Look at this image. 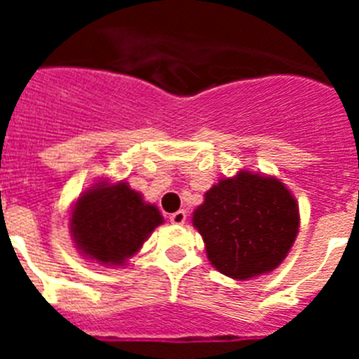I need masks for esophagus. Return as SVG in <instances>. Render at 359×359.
Masks as SVG:
<instances>
[{"mask_svg":"<svg viewBox=\"0 0 359 359\" xmlns=\"http://www.w3.org/2000/svg\"><path fill=\"white\" fill-rule=\"evenodd\" d=\"M187 221V212L185 210H177L174 214H170V223L172 224H183Z\"/></svg>","mask_w":359,"mask_h":359,"instance_id":"obj_1","label":"esophagus"}]
</instances>
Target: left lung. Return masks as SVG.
Here are the masks:
<instances>
[{"instance_id": "obj_1", "label": "left lung", "mask_w": 359, "mask_h": 359, "mask_svg": "<svg viewBox=\"0 0 359 359\" xmlns=\"http://www.w3.org/2000/svg\"><path fill=\"white\" fill-rule=\"evenodd\" d=\"M208 261L236 280L273 271L298 233V205L277 177L241 170L219 180L192 217Z\"/></svg>"}]
</instances>
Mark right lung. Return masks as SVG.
I'll list each match as a JSON object with an SVG mask.
<instances>
[{"instance_id": "1", "label": "right lung", "mask_w": 359, "mask_h": 359, "mask_svg": "<svg viewBox=\"0 0 359 359\" xmlns=\"http://www.w3.org/2000/svg\"><path fill=\"white\" fill-rule=\"evenodd\" d=\"M79 252L107 266H120L135 255L152 230L163 223L126 182L97 183L77 199L69 219Z\"/></svg>"}]
</instances>
